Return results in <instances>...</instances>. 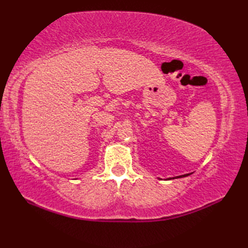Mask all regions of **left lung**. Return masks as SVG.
Wrapping results in <instances>:
<instances>
[{
    "mask_svg": "<svg viewBox=\"0 0 248 248\" xmlns=\"http://www.w3.org/2000/svg\"><path fill=\"white\" fill-rule=\"evenodd\" d=\"M189 173H186V175H182V176H179V177H176V178H182V177H186V176H188ZM168 179H171V178H168ZM173 179V178H172Z\"/></svg>",
    "mask_w": 248,
    "mask_h": 248,
    "instance_id": "left-lung-1",
    "label": "left lung"
}]
</instances>
